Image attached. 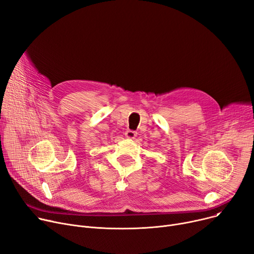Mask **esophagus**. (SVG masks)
<instances>
[{"mask_svg": "<svg viewBox=\"0 0 254 254\" xmlns=\"http://www.w3.org/2000/svg\"><path fill=\"white\" fill-rule=\"evenodd\" d=\"M125 136L129 139H132L136 136V132L135 131H132V130H127L125 132Z\"/></svg>", "mask_w": 254, "mask_h": 254, "instance_id": "obj_1", "label": "esophagus"}]
</instances>
